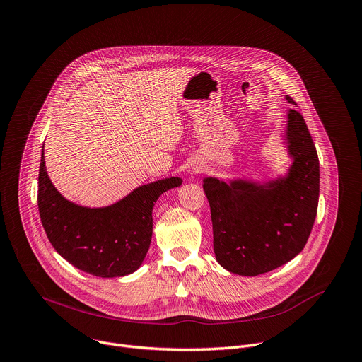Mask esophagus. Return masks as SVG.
<instances>
[{
  "mask_svg": "<svg viewBox=\"0 0 362 362\" xmlns=\"http://www.w3.org/2000/svg\"><path fill=\"white\" fill-rule=\"evenodd\" d=\"M200 169H202V166H199V165H196V166H194V168H193V172H194V173H199V172H200Z\"/></svg>",
  "mask_w": 362,
  "mask_h": 362,
  "instance_id": "esophagus-1",
  "label": "esophagus"
}]
</instances>
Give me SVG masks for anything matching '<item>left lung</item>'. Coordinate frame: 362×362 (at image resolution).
<instances>
[{"mask_svg":"<svg viewBox=\"0 0 362 362\" xmlns=\"http://www.w3.org/2000/svg\"><path fill=\"white\" fill-rule=\"evenodd\" d=\"M288 103H294L286 96ZM283 144L291 165L287 173L266 182L204 177L213 224V249L227 272L255 277L269 273L304 249L320 194V163L305 120L287 110Z\"/></svg>","mask_w":362,"mask_h":362,"instance_id":"left-lung-1","label":"left lung"}]
</instances>
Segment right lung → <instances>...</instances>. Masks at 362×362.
I'll use <instances>...</instances> for the list:
<instances>
[{
    "label": "right lung",
    "mask_w": 362,
    "mask_h": 362,
    "mask_svg": "<svg viewBox=\"0 0 362 362\" xmlns=\"http://www.w3.org/2000/svg\"><path fill=\"white\" fill-rule=\"evenodd\" d=\"M180 185V177H166L136 187L110 206L85 207L55 189L42 146L38 209L48 240L68 263L96 277H124L136 272L146 257L156 200Z\"/></svg>",
    "instance_id": "obj_1"
}]
</instances>
